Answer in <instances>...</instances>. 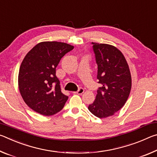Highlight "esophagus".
<instances>
[{
    "mask_svg": "<svg viewBox=\"0 0 157 157\" xmlns=\"http://www.w3.org/2000/svg\"><path fill=\"white\" fill-rule=\"evenodd\" d=\"M84 91V89L79 88L77 91L73 92V94H79V95H81V94H83Z\"/></svg>",
    "mask_w": 157,
    "mask_h": 157,
    "instance_id": "1",
    "label": "esophagus"
}]
</instances>
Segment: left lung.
Masks as SVG:
<instances>
[{"label":"left lung","instance_id":"1","mask_svg":"<svg viewBox=\"0 0 157 157\" xmlns=\"http://www.w3.org/2000/svg\"><path fill=\"white\" fill-rule=\"evenodd\" d=\"M91 44L101 87L88 109L98 118H107L125 104L131 91V74L125 58L118 48L105 44L92 42Z\"/></svg>","mask_w":157,"mask_h":157}]
</instances>
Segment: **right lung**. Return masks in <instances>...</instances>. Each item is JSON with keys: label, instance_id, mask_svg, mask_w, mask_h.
<instances>
[{"label": "right lung", "instance_id": "obj_1", "mask_svg": "<svg viewBox=\"0 0 157 157\" xmlns=\"http://www.w3.org/2000/svg\"><path fill=\"white\" fill-rule=\"evenodd\" d=\"M73 46L57 41L36 44L25 55L18 73V88L29 107L44 116L63 109L68 97L61 91L56 68Z\"/></svg>", "mask_w": 157, "mask_h": 157}]
</instances>
